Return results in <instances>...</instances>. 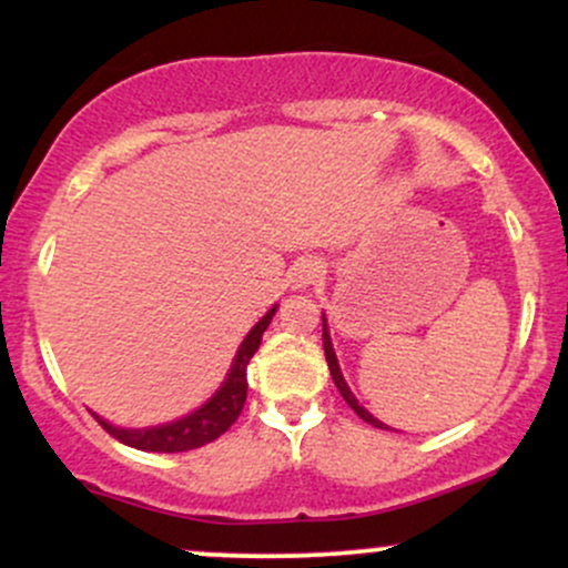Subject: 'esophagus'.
<instances>
[{
    "label": "esophagus",
    "instance_id": "34e87169",
    "mask_svg": "<svg viewBox=\"0 0 568 568\" xmlns=\"http://www.w3.org/2000/svg\"><path fill=\"white\" fill-rule=\"evenodd\" d=\"M321 275H323V264L317 262V258H302V262L293 266L291 283L296 285V288H306V285L317 283V277Z\"/></svg>",
    "mask_w": 568,
    "mask_h": 568
}]
</instances>
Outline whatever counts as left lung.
<instances>
[{
    "instance_id": "obj_1",
    "label": "left lung",
    "mask_w": 568,
    "mask_h": 568,
    "mask_svg": "<svg viewBox=\"0 0 568 568\" xmlns=\"http://www.w3.org/2000/svg\"><path fill=\"white\" fill-rule=\"evenodd\" d=\"M323 349H325V361H328V368H331V376H334V384L338 387V393H342V397L344 400H347V406L355 410L357 416H361L363 422H368L371 427H379V429H389L387 425H384V422H379L376 419L374 414H368L366 408L361 406V403L355 400V395L349 393V387H347V382H344V376H342V368H338V361H336V352H334V344H331V336H328V325H325V317H323Z\"/></svg>"
}]
</instances>
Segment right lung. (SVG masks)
Listing matches in <instances>:
<instances>
[{
	"instance_id": "right-lung-1",
	"label": "right lung",
	"mask_w": 568,
	"mask_h": 568,
	"mask_svg": "<svg viewBox=\"0 0 568 568\" xmlns=\"http://www.w3.org/2000/svg\"><path fill=\"white\" fill-rule=\"evenodd\" d=\"M277 306H272L270 312L247 331L245 342L240 344L237 355H234L232 371L226 374V382L221 384L219 393L205 403V406L194 410V414L184 416L179 422H168L160 427H146V429H122L112 427L109 422H103L101 416H95V422L106 429L112 438H116L125 446L139 448V452H162V454H175V452H192V448L205 446V443L216 440L219 435H224L234 422H237L240 410L245 406L247 395V363L256 355L258 344L266 325L272 323Z\"/></svg>"
}]
</instances>
